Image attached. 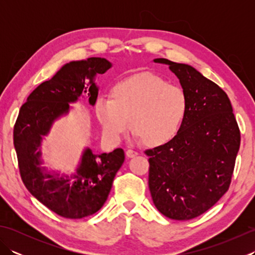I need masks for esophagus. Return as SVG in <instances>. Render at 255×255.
Wrapping results in <instances>:
<instances>
[{"instance_id":"obj_1","label":"esophagus","mask_w":255,"mask_h":255,"mask_svg":"<svg viewBox=\"0 0 255 255\" xmlns=\"http://www.w3.org/2000/svg\"><path fill=\"white\" fill-rule=\"evenodd\" d=\"M126 155L128 156V158H134V156L138 155V152H137V151L132 150V149H128L126 151Z\"/></svg>"}]
</instances>
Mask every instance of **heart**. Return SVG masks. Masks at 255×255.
I'll use <instances>...</instances> for the list:
<instances>
[{"label":"heart","instance_id":"obj_1","mask_svg":"<svg viewBox=\"0 0 255 255\" xmlns=\"http://www.w3.org/2000/svg\"><path fill=\"white\" fill-rule=\"evenodd\" d=\"M96 117L103 131L111 139H119L131 121L134 136L150 148L171 142L187 113L184 91L152 73L136 74L113 86L110 99H99Z\"/></svg>","mask_w":255,"mask_h":255}]
</instances>
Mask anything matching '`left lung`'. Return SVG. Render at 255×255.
<instances>
[{
  "instance_id": "left-lung-1",
  "label": "left lung",
  "mask_w": 255,
  "mask_h": 255,
  "mask_svg": "<svg viewBox=\"0 0 255 255\" xmlns=\"http://www.w3.org/2000/svg\"><path fill=\"white\" fill-rule=\"evenodd\" d=\"M180 80L187 113L177 136L144 151L149 188L162 215L175 220L198 217L229 189L240 129L226 92L188 64L159 58Z\"/></svg>"
}]
</instances>
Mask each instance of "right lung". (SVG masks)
<instances>
[{"label":"right lung","mask_w":255,"mask_h":255,"mask_svg":"<svg viewBox=\"0 0 255 255\" xmlns=\"http://www.w3.org/2000/svg\"><path fill=\"white\" fill-rule=\"evenodd\" d=\"M111 67L104 58L66 64L51 80L31 92L14 125L13 140L21 181L32 196L63 218L81 219L102 208L124 163L125 153L121 148L102 154H93L88 149L70 182L69 178L48 174L40 166L38 149L41 137L48 133L56 118L69 111V103L77 101L86 89L90 104H95L99 92L93 78ZM85 77L90 79V88L85 86Z\"/></svg>","instance_id":"right-lung-1"}]
</instances>
